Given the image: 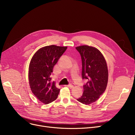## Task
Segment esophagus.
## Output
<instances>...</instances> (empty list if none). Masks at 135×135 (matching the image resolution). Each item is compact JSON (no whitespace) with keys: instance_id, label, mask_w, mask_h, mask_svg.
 Returning <instances> with one entry per match:
<instances>
[{"instance_id":"obj_1","label":"esophagus","mask_w":135,"mask_h":135,"mask_svg":"<svg viewBox=\"0 0 135 135\" xmlns=\"http://www.w3.org/2000/svg\"><path fill=\"white\" fill-rule=\"evenodd\" d=\"M66 86H67V87H68V88H69L70 89L73 88V85H71V84H70V85H66Z\"/></svg>"}]
</instances>
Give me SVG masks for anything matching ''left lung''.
I'll use <instances>...</instances> for the list:
<instances>
[{
    "label": "left lung",
    "instance_id": "1",
    "mask_svg": "<svg viewBox=\"0 0 135 135\" xmlns=\"http://www.w3.org/2000/svg\"><path fill=\"white\" fill-rule=\"evenodd\" d=\"M75 49L81 55L82 78L88 80L83 86L82 96L77 100L89 105L98 100L107 88L108 80L107 62L101 51L95 47L81 45Z\"/></svg>",
    "mask_w": 135,
    "mask_h": 135
}]
</instances>
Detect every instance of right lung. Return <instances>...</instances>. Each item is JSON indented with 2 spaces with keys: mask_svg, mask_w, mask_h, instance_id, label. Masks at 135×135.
Here are the masks:
<instances>
[{
  "mask_svg": "<svg viewBox=\"0 0 135 135\" xmlns=\"http://www.w3.org/2000/svg\"><path fill=\"white\" fill-rule=\"evenodd\" d=\"M67 48L55 45L42 47L31 60L28 70L30 86L34 96L44 104L54 101L59 94L60 89L56 88L55 81H51L50 75L54 66Z\"/></svg>",
  "mask_w": 135,
  "mask_h": 135,
  "instance_id": "right-lung-1",
  "label": "right lung"
}]
</instances>
